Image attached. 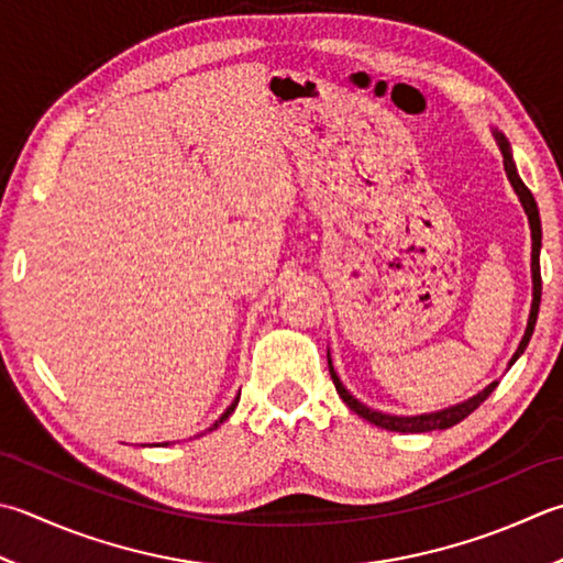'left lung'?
<instances>
[{
    "label": "left lung",
    "instance_id": "8db88e82",
    "mask_svg": "<svg viewBox=\"0 0 563 563\" xmlns=\"http://www.w3.org/2000/svg\"><path fill=\"white\" fill-rule=\"evenodd\" d=\"M493 139L498 143V148L503 153V165H505V175H508V180L512 185L515 195L520 197V205L527 214V222H530V231H532V307H530V319H527V329L522 334L520 346L512 354V358L508 361V368L512 363L525 354L527 344H530V339L534 334V324H537V314H539V300H542V273H539V251H542V222H539V209L532 192L527 190V185L522 183L520 173H517V165L512 158V148H510V141L505 139L498 129H493ZM327 361H329V373H332V380L336 385V393L339 398L349 405V410H354L363 420H368L371 424H376L380 429H388V432H402V434H417V432H434V429H449L459 424L464 417H468L476 407L488 398V395L498 388V380H493L490 385H486L481 393L473 395V398L464 400V402H456L451 407H444V410H437V412H422V415H388V412H380V410H373V407L363 405L358 398H354L346 388L341 378L336 376V371L332 366V356H329L327 351Z\"/></svg>",
    "mask_w": 563,
    "mask_h": 563
}]
</instances>
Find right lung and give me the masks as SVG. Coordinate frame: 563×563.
Segmentation results:
<instances>
[{
  "mask_svg": "<svg viewBox=\"0 0 563 563\" xmlns=\"http://www.w3.org/2000/svg\"><path fill=\"white\" fill-rule=\"evenodd\" d=\"M239 395H241V393H239ZM239 395H236V398H234V402H231V405L227 407V410H224V415H222V417H219V420H217V422H214L212 427H209V429H207V432H212V429H217L219 424H222V422L227 420V417H231V412H234V410H236V405H239ZM168 444H170V442H165L163 446H168Z\"/></svg>",
  "mask_w": 563,
  "mask_h": 563,
  "instance_id": "obj_1",
  "label": "right lung"
}]
</instances>
